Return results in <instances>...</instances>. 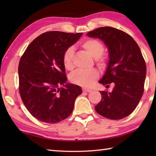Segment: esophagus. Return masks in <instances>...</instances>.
I'll list each match as a JSON object with an SVG mask.
<instances>
[{"label": "esophagus", "instance_id": "34e87169", "mask_svg": "<svg viewBox=\"0 0 156 156\" xmlns=\"http://www.w3.org/2000/svg\"><path fill=\"white\" fill-rule=\"evenodd\" d=\"M83 91H84V92H91V91H92L91 89H87V88H83Z\"/></svg>", "mask_w": 156, "mask_h": 156}]
</instances>
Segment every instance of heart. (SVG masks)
<instances>
[{
	"mask_svg": "<svg viewBox=\"0 0 156 156\" xmlns=\"http://www.w3.org/2000/svg\"><path fill=\"white\" fill-rule=\"evenodd\" d=\"M81 47L85 51L101 64L103 62V58H101L104 51V45L101 42L96 39H87L81 44ZM64 67L67 70H72L73 68V50L72 48H68L65 51L62 57ZM98 72L95 69L89 71L77 70L70 76L71 80L74 84L78 85L89 87L98 78Z\"/></svg>",
	"mask_w": 156,
	"mask_h": 156,
	"instance_id": "1",
	"label": "heart"
}]
</instances>
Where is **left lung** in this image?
Returning <instances> with one entry per match:
<instances>
[{
	"instance_id": "1",
	"label": "left lung",
	"mask_w": 156,
	"mask_h": 156,
	"mask_svg": "<svg viewBox=\"0 0 156 156\" xmlns=\"http://www.w3.org/2000/svg\"><path fill=\"white\" fill-rule=\"evenodd\" d=\"M87 35L104 42L109 51V62L99 83H113L112 91H100L102 99L96 112L112 120H120L133 112L144 92L146 63L136 42L124 31L102 27Z\"/></svg>"
}]
</instances>
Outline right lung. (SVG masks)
<instances>
[{
  "mask_svg": "<svg viewBox=\"0 0 156 156\" xmlns=\"http://www.w3.org/2000/svg\"><path fill=\"white\" fill-rule=\"evenodd\" d=\"M83 33L52 31L29 44L18 65L19 92L30 113L37 120L54 124L72 113L80 87L67 83L62 57Z\"/></svg>",
  "mask_w": 156,
  "mask_h": 156,
  "instance_id": "obj_1",
  "label": "right lung"
}]
</instances>
